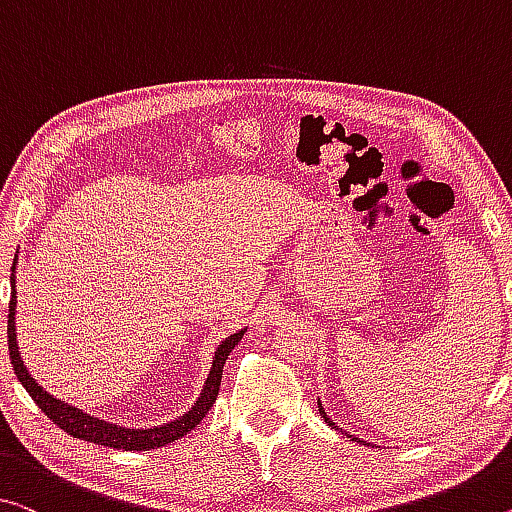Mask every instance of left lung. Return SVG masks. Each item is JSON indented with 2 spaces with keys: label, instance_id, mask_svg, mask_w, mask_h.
Wrapping results in <instances>:
<instances>
[{
  "label": "left lung",
  "instance_id": "left-lung-1",
  "mask_svg": "<svg viewBox=\"0 0 512 512\" xmlns=\"http://www.w3.org/2000/svg\"><path fill=\"white\" fill-rule=\"evenodd\" d=\"M318 410H320V419H325V423H327V426H332L334 430H341V428H338L336 426V423L332 421V419H329V416H327V412H325V407H322V403H320V398H318ZM341 432H345V430H341ZM345 435H348V432H345ZM350 439H352V442H361V439L359 437H355V435H348Z\"/></svg>",
  "mask_w": 512,
  "mask_h": 512
}]
</instances>
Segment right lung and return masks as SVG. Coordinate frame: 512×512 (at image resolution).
<instances>
[{
    "instance_id": "1",
    "label": "right lung",
    "mask_w": 512,
    "mask_h": 512,
    "mask_svg": "<svg viewBox=\"0 0 512 512\" xmlns=\"http://www.w3.org/2000/svg\"><path fill=\"white\" fill-rule=\"evenodd\" d=\"M15 265H18V254L13 258L11 267V304H9V355L15 377H18L22 387L34 398V403L41 407L47 419L52 423L73 435L77 439H84V442H93L100 446L109 448H123V451H148V448H160L164 444L176 442V439L185 437L187 432L194 430L203 421V416L210 412V407L215 405L217 393H219V382H222V371L226 359H229L231 350L242 341L247 329H238V332L224 338L222 343L217 345L215 355H212V364L206 382H203V389L199 398L194 400V405L178 419L164 423V426H153V428H125L116 426V423L102 421L98 416H91L82 412L80 407L68 405L66 400L54 398L52 393H47L41 384H38L31 373L27 371L25 361H22L20 348H18V329H15V306H18V290H15Z\"/></svg>"
}]
</instances>
